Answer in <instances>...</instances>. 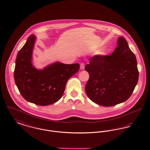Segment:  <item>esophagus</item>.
Wrapping results in <instances>:
<instances>
[{
    "label": "esophagus",
    "mask_w": 150,
    "mask_h": 150,
    "mask_svg": "<svg viewBox=\"0 0 150 150\" xmlns=\"http://www.w3.org/2000/svg\"><path fill=\"white\" fill-rule=\"evenodd\" d=\"M84 67H85V64H84L83 63H80V69H81V70H84Z\"/></svg>",
    "instance_id": "esophagus-1"
}]
</instances>
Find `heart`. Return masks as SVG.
Instances as JSON below:
<instances>
[{"mask_svg":"<svg viewBox=\"0 0 150 150\" xmlns=\"http://www.w3.org/2000/svg\"><path fill=\"white\" fill-rule=\"evenodd\" d=\"M106 54H107L106 51V50H101L100 52H99L98 53H97L98 55H99V56H101V57L105 56V55H106Z\"/></svg>","mask_w":150,"mask_h":150,"instance_id":"heart-1","label":"heart"}]
</instances>
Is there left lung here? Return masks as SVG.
<instances>
[{"mask_svg": "<svg viewBox=\"0 0 150 150\" xmlns=\"http://www.w3.org/2000/svg\"><path fill=\"white\" fill-rule=\"evenodd\" d=\"M110 55H95L85 67L89 78L86 92L93 102L111 106L126 101L137 84L139 72L135 55L120 37Z\"/></svg>", "mask_w": 150, "mask_h": 150, "instance_id": "8db88e82", "label": "left lung"}]
</instances>
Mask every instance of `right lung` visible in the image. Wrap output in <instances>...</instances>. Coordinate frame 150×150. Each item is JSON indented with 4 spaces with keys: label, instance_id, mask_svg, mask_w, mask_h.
<instances>
[{
    "label": "right lung",
    "instance_id": "obj_1",
    "mask_svg": "<svg viewBox=\"0 0 150 150\" xmlns=\"http://www.w3.org/2000/svg\"><path fill=\"white\" fill-rule=\"evenodd\" d=\"M36 37L30 35L16 59L14 79L22 96L27 101L46 106L58 101L63 94L67 80L79 70V64L56 62L38 70L32 64Z\"/></svg>",
    "mask_w": 150,
    "mask_h": 150
}]
</instances>
